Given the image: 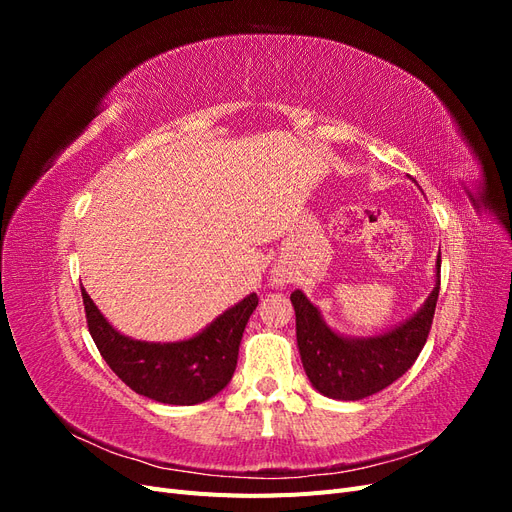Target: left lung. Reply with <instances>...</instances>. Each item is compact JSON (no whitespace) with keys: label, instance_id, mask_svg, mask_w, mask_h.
<instances>
[{"label":"left lung","instance_id":"8db88e82","mask_svg":"<svg viewBox=\"0 0 512 512\" xmlns=\"http://www.w3.org/2000/svg\"><path fill=\"white\" fill-rule=\"evenodd\" d=\"M440 256L436 288L425 305L399 327L374 337H344L327 327L320 309L301 290L290 294L297 314V344L303 369L316 391L331 399L356 401L380 393L401 378L421 354L436 314L440 292Z\"/></svg>","mask_w":512,"mask_h":512}]
</instances>
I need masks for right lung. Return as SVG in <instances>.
Returning a JSON list of instances; mask_svg holds the SVG:
<instances>
[{
	"label": "right lung",
	"mask_w": 512,
	"mask_h": 512,
	"mask_svg": "<svg viewBox=\"0 0 512 512\" xmlns=\"http://www.w3.org/2000/svg\"><path fill=\"white\" fill-rule=\"evenodd\" d=\"M87 327L106 365L138 395L170 406H194L218 395L237 367L245 324L258 305L256 292L232 305L209 327L183 342L153 344L121 335L81 288Z\"/></svg>",
	"instance_id": "obj_1"
}]
</instances>
